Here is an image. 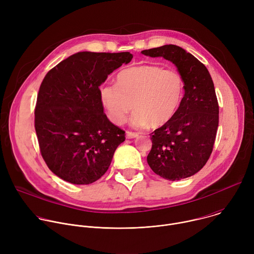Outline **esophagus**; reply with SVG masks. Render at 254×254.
Instances as JSON below:
<instances>
[{
	"instance_id": "obj_1",
	"label": "esophagus",
	"mask_w": 254,
	"mask_h": 254,
	"mask_svg": "<svg viewBox=\"0 0 254 254\" xmlns=\"http://www.w3.org/2000/svg\"><path fill=\"white\" fill-rule=\"evenodd\" d=\"M126 133H127V138H133V137H136V136L138 135V133H137V132L129 131V130H127Z\"/></svg>"
}]
</instances>
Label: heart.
I'll return each mask as SVG.
<instances>
[{
	"label": "heart",
	"mask_w": 254,
	"mask_h": 254,
	"mask_svg": "<svg viewBox=\"0 0 254 254\" xmlns=\"http://www.w3.org/2000/svg\"><path fill=\"white\" fill-rule=\"evenodd\" d=\"M185 93V82L179 72L156 65H136L120 71L116 85L100 88V98L108 118L117 125L127 121L134 126L162 127L176 116Z\"/></svg>",
	"instance_id": "heart-1"
}]
</instances>
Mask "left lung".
Listing matches in <instances>:
<instances>
[{
	"label": "left lung",
	"mask_w": 254,
	"mask_h": 254,
	"mask_svg": "<svg viewBox=\"0 0 254 254\" xmlns=\"http://www.w3.org/2000/svg\"><path fill=\"white\" fill-rule=\"evenodd\" d=\"M141 53L173 62L185 82V94L176 116L151 133L148 164L166 180L191 177L209 160L219 124V105L211 75L202 62L176 45Z\"/></svg>",
	"instance_id": "left-lung-1"
}]
</instances>
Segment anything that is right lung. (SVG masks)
<instances>
[{
	"instance_id": "add662e5",
	"label": "right lung",
	"mask_w": 254,
	"mask_h": 254,
	"mask_svg": "<svg viewBox=\"0 0 254 254\" xmlns=\"http://www.w3.org/2000/svg\"><path fill=\"white\" fill-rule=\"evenodd\" d=\"M131 59L129 52H78L45 75L35 106V129L43 160L66 182H95L125 141V130L103 113L99 85Z\"/></svg>"
}]
</instances>
